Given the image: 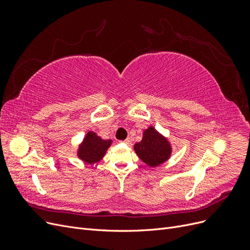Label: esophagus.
<instances>
[{
  "label": "esophagus",
  "instance_id": "34e87169",
  "mask_svg": "<svg viewBox=\"0 0 250 250\" xmlns=\"http://www.w3.org/2000/svg\"><path fill=\"white\" fill-rule=\"evenodd\" d=\"M123 143H124V144H126V145L129 146V145H131V140H130L129 138H128V139H126L125 141H123Z\"/></svg>",
  "mask_w": 250,
  "mask_h": 250
}]
</instances>
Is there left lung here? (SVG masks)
<instances>
[{"instance_id":"left-lung-1","label":"left lung","mask_w":250,"mask_h":250,"mask_svg":"<svg viewBox=\"0 0 250 250\" xmlns=\"http://www.w3.org/2000/svg\"><path fill=\"white\" fill-rule=\"evenodd\" d=\"M135 153L150 167H157L169 160L172 148L168 140L151 126L143 133L141 142L134 145Z\"/></svg>"}]
</instances>
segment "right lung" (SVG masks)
Here are the masks:
<instances>
[{
	"label": "right lung",
	"instance_id": "1",
	"mask_svg": "<svg viewBox=\"0 0 250 250\" xmlns=\"http://www.w3.org/2000/svg\"><path fill=\"white\" fill-rule=\"evenodd\" d=\"M110 145L111 140H102L95 132L88 131L79 146L78 157L86 164H95L102 160Z\"/></svg>",
	"mask_w": 250,
	"mask_h": 250
}]
</instances>
